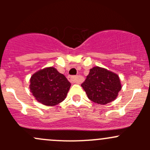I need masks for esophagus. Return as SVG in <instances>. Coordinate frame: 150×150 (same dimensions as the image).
Wrapping results in <instances>:
<instances>
[{
    "instance_id": "1",
    "label": "esophagus",
    "mask_w": 150,
    "mask_h": 150,
    "mask_svg": "<svg viewBox=\"0 0 150 150\" xmlns=\"http://www.w3.org/2000/svg\"><path fill=\"white\" fill-rule=\"evenodd\" d=\"M69 82L72 83H78V77L76 76H69L68 77Z\"/></svg>"
}]
</instances>
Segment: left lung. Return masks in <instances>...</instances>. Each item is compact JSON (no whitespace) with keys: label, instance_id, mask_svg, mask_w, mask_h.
<instances>
[{"label":"left lung","instance_id":"1","mask_svg":"<svg viewBox=\"0 0 150 150\" xmlns=\"http://www.w3.org/2000/svg\"><path fill=\"white\" fill-rule=\"evenodd\" d=\"M81 86L88 99L99 104H107L114 101L122 88L117 74L99 67L90 69Z\"/></svg>","mask_w":150,"mask_h":150}]
</instances>
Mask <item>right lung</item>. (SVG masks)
<instances>
[{
	"mask_svg": "<svg viewBox=\"0 0 150 150\" xmlns=\"http://www.w3.org/2000/svg\"><path fill=\"white\" fill-rule=\"evenodd\" d=\"M30 82L33 96L46 106H55L64 101L71 86L65 76L53 67L36 72L31 76Z\"/></svg>",
	"mask_w": 150,
	"mask_h": 150,
	"instance_id": "obj_1",
	"label": "right lung"
}]
</instances>
